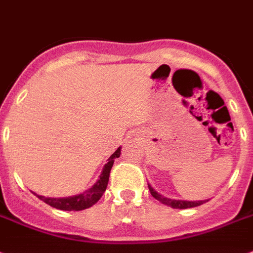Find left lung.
<instances>
[{
	"instance_id": "8db88e82",
	"label": "left lung",
	"mask_w": 253,
	"mask_h": 253,
	"mask_svg": "<svg viewBox=\"0 0 253 253\" xmlns=\"http://www.w3.org/2000/svg\"><path fill=\"white\" fill-rule=\"evenodd\" d=\"M149 187V191H151V195L155 199L162 203V204L169 205L171 208H176V209H187V208H195V207H199V205L204 204L208 200H199V201H188V200H176V199H169L165 198V196H162L161 194H159L157 191L151 186V184H148Z\"/></svg>"
}]
</instances>
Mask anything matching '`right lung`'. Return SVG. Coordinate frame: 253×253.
Here are the masks:
<instances>
[{
	"mask_svg": "<svg viewBox=\"0 0 253 253\" xmlns=\"http://www.w3.org/2000/svg\"><path fill=\"white\" fill-rule=\"evenodd\" d=\"M120 156L121 147L108 159V164H105V166L102 168V171L97 182L91 188L84 191L83 194L74 195V196H69V198H45L41 195H36L35 192L34 194L44 203L55 209H61V211H83V209L89 208V207L96 204L105 192L109 182V174H110L112 166L114 164V160L118 159Z\"/></svg>",
	"mask_w": 253,
	"mask_h": 253,
	"instance_id": "1",
	"label": "right lung"
}]
</instances>
